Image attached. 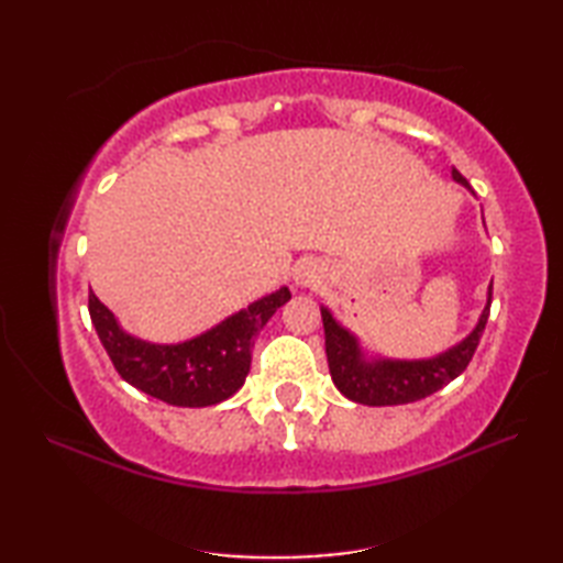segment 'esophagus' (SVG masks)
I'll use <instances>...</instances> for the list:
<instances>
[{
	"instance_id": "esophagus-1",
	"label": "esophagus",
	"mask_w": 563,
	"mask_h": 563,
	"mask_svg": "<svg viewBox=\"0 0 563 563\" xmlns=\"http://www.w3.org/2000/svg\"><path fill=\"white\" fill-rule=\"evenodd\" d=\"M321 280H324V268L317 261H302L295 271V283L300 288H319Z\"/></svg>"
}]
</instances>
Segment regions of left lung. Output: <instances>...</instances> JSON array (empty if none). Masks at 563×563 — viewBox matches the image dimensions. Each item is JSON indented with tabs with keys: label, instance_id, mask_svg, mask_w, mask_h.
<instances>
[{
	"label": "left lung",
	"instance_id": "8db88e82",
	"mask_svg": "<svg viewBox=\"0 0 563 563\" xmlns=\"http://www.w3.org/2000/svg\"><path fill=\"white\" fill-rule=\"evenodd\" d=\"M452 178L464 188H470L457 169H452ZM488 309H492V288H488V300L474 331L457 345H452V349L435 357H423V361H391V357H367L361 349V341L349 329L341 327L327 307H321L327 361L333 385L339 387L343 397L365 406H397L426 399L450 385L470 365L484 333Z\"/></svg>",
	"mask_w": 563,
	"mask_h": 563
}]
</instances>
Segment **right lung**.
Here are the masks:
<instances>
[{
  "label": "right lung",
  "mask_w": 563,
  "mask_h": 563,
  "mask_svg": "<svg viewBox=\"0 0 563 563\" xmlns=\"http://www.w3.org/2000/svg\"><path fill=\"white\" fill-rule=\"evenodd\" d=\"M288 300V288L275 290L181 343H150L133 336L93 292H89V314L113 367L128 385L172 406L198 409L230 399L242 389L256 333Z\"/></svg>",
  "instance_id": "1"
}]
</instances>
